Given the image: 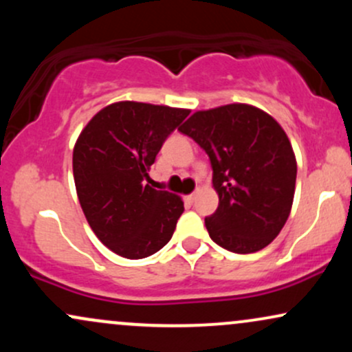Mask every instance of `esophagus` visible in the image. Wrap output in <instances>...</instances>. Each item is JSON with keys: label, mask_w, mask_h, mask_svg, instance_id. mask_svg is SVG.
Returning a JSON list of instances; mask_svg holds the SVG:
<instances>
[{"label": "esophagus", "mask_w": 352, "mask_h": 352, "mask_svg": "<svg viewBox=\"0 0 352 352\" xmlns=\"http://www.w3.org/2000/svg\"><path fill=\"white\" fill-rule=\"evenodd\" d=\"M197 193H199V190L193 193H190V195H185V201H187V204H193V200L197 199Z\"/></svg>", "instance_id": "34e87169"}]
</instances>
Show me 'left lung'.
I'll return each mask as SVG.
<instances>
[{
    "label": "left lung",
    "mask_w": 352,
    "mask_h": 352,
    "mask_svg": "<svg viewBox=\"0 0 352 352\" xmlns=\"http://www.w3.org/2000/svg\"><path fill=\"white\" fill-rule=\"evenodd\" d=\"M208 153L218 208L205 218L208 235L233 253L268 246L292 212L296 157L283 127L250 104L197 111L180 125Z\"/></svg>",
    "instance_id": "obj_1"
}]
</instances>
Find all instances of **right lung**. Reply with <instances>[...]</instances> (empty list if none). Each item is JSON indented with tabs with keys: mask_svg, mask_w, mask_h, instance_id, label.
Returning a JSON list of instances; mask_svg holds the SVG:
<instances>
[{
	"mask_svg": "<svg viewBox=\"0 0 352 352\" xmlns=\"http://www.w3.org/2000/svg\"><path fill=\"white\" fill-rule=\"evenodd\" d=\"M188 114L120 100L100 109L76 140L72 172L80 208L96 236L119 256H151L175 232L184 201L145 180L165 139Z\"/></svg>",
	"mask_w": 352,
	"mask_h": 352,
	"instance_id": "right-lung-1",
	"label": "right lung"
}]
</instances>
